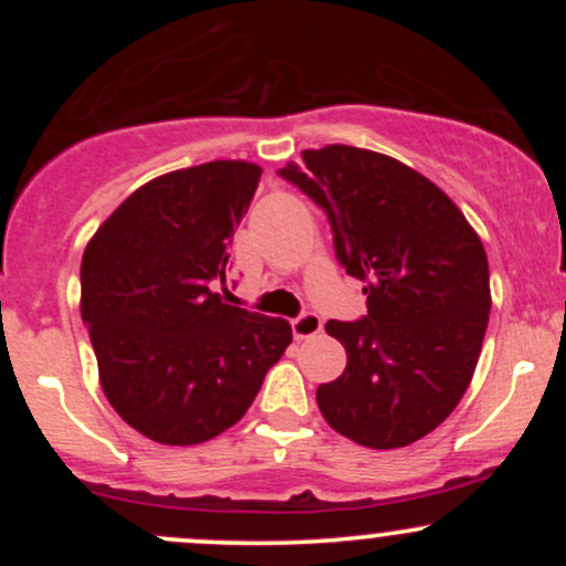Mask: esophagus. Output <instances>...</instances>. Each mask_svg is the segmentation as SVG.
Wrapping results in <instances>:
<instances>
[{"label":"esophagus","mask_w":566,"mask_h":566,"mask_svg":"<svg viewBox=\"0 0 566 566\" xmlns=\"http://www.w3.org/2000/svg\"><path fill=\"white\" fill-rule=\"evenodd\" d=\"M292 324V335H295V340H305V337H314L319 335L324 329V322L319 314H314V311H303L301 316H295V319L290 322Z\"/></svg>","instance_id":"1"}]
</instances>
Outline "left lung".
Wrapping results in <instances>:
<instances>
[{"instance_id": "obj_1", "label": "left lung", "mask_w": 566, "mask_h": 566, "mask_svg": "<svg viewBox=\"0 0 566 566\" xmlns=\"http://www.w3.org/2000/svg\"><path fill=\"white\" fill-rule=\"evenodd\" d=\"M279 178L322 207L337 263L367 284L361 319L327 322L348 365L316 388L324 420L373 450L423 439L463 399L482 350V239L431 180L365 148L303 151Z\"/></svg>"}]
</instances>
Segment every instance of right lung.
<instances>
[{
    "instance_id": "add662e5",
    "label": "right lung",
    "mask_w": 566,
    "mask_h": 566,
    "mask_svg": "<svg viewBox=\"0 0 566 566\" xmlns=\"http://www.w3.org/2000/svg\"><path fill=\"white\" fill-rule=\"evenodd\" d=\"M258 184L261 167L247 161L161 175L84 250L82 322L103 394L159 444H199L231 428L292 343L287 322L231 305L226 287L233 231Z\"/></svg>"
}]
</instances>
